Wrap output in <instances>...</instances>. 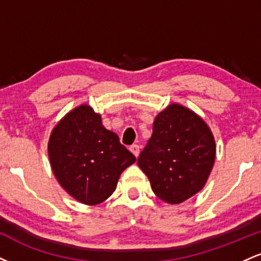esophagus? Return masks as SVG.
Returning <instances> with one entry per match:
<instances>
[{"instance_id":"esophagus-1","label":"esophagus","mask_w":261,"mask_h":261,"mask_svg":"<svg viewBox=\"0 0 261 261\" xmlns=\"http://www.w3.org/2000/svg\"><path fill=\"white\" fill-rule=\"evenodd\" d=\"M130 151L133 152V153L136 155V157H139V154H140V146L139 145H131L130 146Z\"/></svg>"}]
</instances>
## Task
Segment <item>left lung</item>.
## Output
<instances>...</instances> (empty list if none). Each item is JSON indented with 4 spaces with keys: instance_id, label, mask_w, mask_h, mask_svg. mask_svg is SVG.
Returning <instances> with one entry per match:
<instances>
[{
    "instance_id": "obj_1",
    "label": "left lung",
    "mask_w": 261,
    "mask_h": 261,
    "mask_svg": "<svg viewBox=\"0 0 261 261\" xmlns=\"http://www.w3.org/2000/svg\"><path fill=\"white\" fill-rule=\"evenodd\" d=\"M215 155L216 145L206 122L187 108L172 104L155 116L153 133L137 164L155 195L180 203L203 188Z\"/></svg>"
}]
</instances>
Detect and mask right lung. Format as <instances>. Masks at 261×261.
Listing matches in <instances>:
<instances>
[{"mask_svg":"<svg viewBox=\"0 0 261 261\" xmlns=\"http://www.w3.org/2000/svg\"><path fill=\"white\" fill-rule=\"evenodd\" d=\"M49 158L60 185L86 205L107 200L121 173L136 161L88 106L77 107L56 125L49 140Z\"/></svg>","mask_w":261,"mask_h":261,"instance_id":"right-lung-1","label":"right lung"}]
</instances>
